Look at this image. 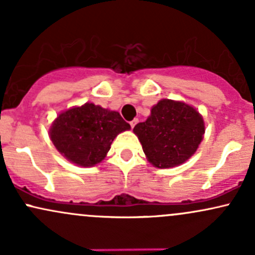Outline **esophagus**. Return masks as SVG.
Wrapping results in <instances>:
<instances>
[{
	"instance_id": "obj_1",
	"label": "esophagus",
	"mask_w": 255,
	"mask_h": 255,
	"mask_svg": "<svg viewBox=\"0 0 255 255\" xmlns=\"http://www.w3.org/2000/svg\"><path fill=\"white\" fill-rule=\"evenodd\" d=\"M137 122H139V120H137V119H134L133 121H130V127H131V128H134V126H135V125L137 124Z\"/></svg>"
}]
</instances>
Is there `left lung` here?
<instances>
[{
    "label": "left lung",
    "instance_id": "8db88e82",
    "mask_svg": "<svg viewBox=\"0 0 255 255\" xmlns=\"http://www.w3.org/2000/svg\"><path fill=\"white\" fill-rule=\"evenodd\" d=\"M146 158L159 169L174 168L188 160L204 139L205 124L197 109L183 102L162 99L145 122L134 127Z\"/></svg>",
    "mask_w": 255,
    "mask_h": 255
}]
</instances>
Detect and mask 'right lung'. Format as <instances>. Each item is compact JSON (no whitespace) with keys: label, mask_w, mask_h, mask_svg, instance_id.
<instances>
[{"label":"right lung","mask_w":255,"mask_h":255,"mask_svg":"<svg viewBox=\"0 0 255 255\" xmlns=\"http://www.w3.org/2000/svg\"><path fill=\"white\" fill-rule=\"evenodd\" d=\"M130 129L118 111L93 103H85L63 111L52 122L50 139L57 151L69 162L93 166L107 156L114 139Z\"/></svg>","instance_id":"1"}]
</instances>
